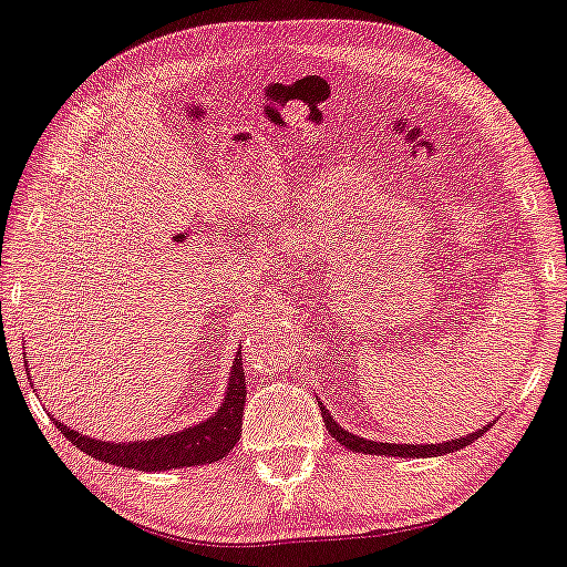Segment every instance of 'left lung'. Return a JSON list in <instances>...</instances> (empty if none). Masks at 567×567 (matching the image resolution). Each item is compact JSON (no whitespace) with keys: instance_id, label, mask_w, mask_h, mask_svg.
Here are the masks:
<instances>
[{"instance_id":"8db88e82","label":"left lung","mask_w":567,"mask_h":567,"mask_svg":"<svg viewBox=\"0 0 567 567\" xmlns=\"http://www.w3.org/2000/svg\"><path fill=\"white\" fill-rule=\"evenodd\" d=\"M320 414H323V422H326V430L330 432V436H333L336 442H340L346 446V450H352V452H362V454H384V456H442V454H450V452H456V450H464L466 444L476 442L478 436H482L488 424L482 426V430H476L472 434L466 436H458V440H452V442H442V444H388V442H370V440H362V436H355L346 432L343 426H340L333 416H330V412L320 404Z\"/></svg>"}]
</instances>
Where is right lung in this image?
I'll list each match as a JSON object with an SVG mask.
<instances>
[{"label": "right lung", "mask_w": 567, "mask_h": 567, "mask_svg": "<svg viewBox=\"0 0 567 567\" xmlns=\"http://www.w3.org/2000/svg\"><path fill=\"white\" fill-rule=\"evenodd\" d=\"M244 402H247V382H244L239 350L234 358L229 388L221 408L207 422L189 426V430L159 436V440L113 444L73 432L59 420H53V424L73 446H79L81 452L99 458V462L137 468V472H169V468L215 464L227 456L241 436Z\"/></svg>", "instance_id": "right-lung-1"}]
</instances>
